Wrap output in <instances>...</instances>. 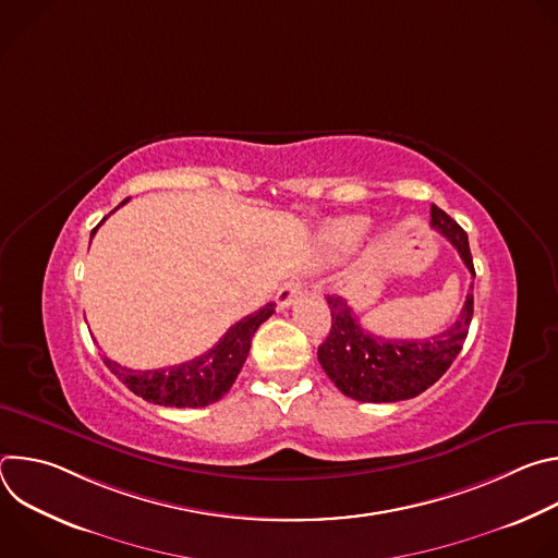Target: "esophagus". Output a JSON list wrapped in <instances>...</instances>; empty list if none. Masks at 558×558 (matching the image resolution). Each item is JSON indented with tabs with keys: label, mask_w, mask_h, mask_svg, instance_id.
<instances>
[{
	"label": "esophagus",
	"mask_w": 558,
	"mask_h": 558,
	"mask_svg": "<svg viewBox=\"0 0 558 558\" xmlns=\"http://www.w3.org/2000/svg\"><path fill=\"white\" fill-rule=\"evenodd\" d=\"M304 291V282L302 280H289L280 287L278 295H276V302L280 308H287L293 304V300Z\"/></svg>",
	"instance_id": "1"
}]
</instances>
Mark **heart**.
Listing matches in <instances>:
<instances>
[{"label": "heart", "instance_id": "obj_1", "mask_svg": "<svg viewBox=\"0 0 558 558\" xmlns=\"http://www.w3.org/2000/svg\"><path fill=\"white\" fill-rule=\"evenodd\" d=\"M366 229L368 220L364 216H347L327 225L323 241L327 243V247L336 252H347L360 243V238L366 233Z\"/></svg>", "mask_w": 558, "mask_h": 558}]
</instances>
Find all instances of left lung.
I'll use <instances>...</instances> for the list:
<instances>
[{"mask_svg":"<svg viewBox=\"0 0 558 558\" xmlns=\"http://www.w3.org/2000/svg\"><path fill=\"white\" fill-rule=\"evenodd\" d=\"M430 225L450 241L474 276L468 233L435 205L430 207ZM472 287L454 325L424 340H390L368 333L360 327L344 298L327 295L331 329L327 340L317 347V360L351 400L371 404L411 400L433 386L459 355L472 320Z\"/></svg>","mask_w":558,"mask_h":558,"instance_id":"obj_1","label":"left lung"}]
</instances>
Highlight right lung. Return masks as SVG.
Returning <instances> with one entry per match:
<instances>
[{
    "label": "right lung",
    "instance_id": "1",
    "mask_svg": "<svg viewBox=\"0 0 558 558\" xmlns=\"http://www.w3.org/2000/svg\"><path fill=\"white\" fill-rule=\"evenodd\" d=\"M97 229L99 227L93 229V235ZM274 306L276 304L269 302L263 308L250 313L247 317H243V320H238L233 327H229V331L218 340L214 349L177 366L134 371L112 362L106 355H104V362L134 395L143 397V400L151 404L177 407V409H201L218 402L220 397L231 388V384L235 381L238 373H241L250 355L254 333L267 317L274 315L276 311Z\"/></svg>",
    "mask_w": 558,
    "mask_h": 558
}]
</instances>
